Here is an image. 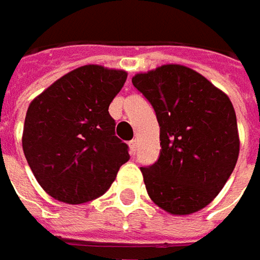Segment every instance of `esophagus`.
<instances>
[{
    "label": "esophagus",
    "mask_w": 260,
    "mask_h": 260,
    "mask_svg": "<svg viewBox=\"0 0 260 260\" xmlns=\"http://www.w3.org/2000/svg\"><path fill=\"white\" fill-rule=\"evenodd\" d=\"M128 147H130V155H136V150H137V140H132L130 143H128Z\"/></svg>",
    "instance_id": "1"
}]
</instances>
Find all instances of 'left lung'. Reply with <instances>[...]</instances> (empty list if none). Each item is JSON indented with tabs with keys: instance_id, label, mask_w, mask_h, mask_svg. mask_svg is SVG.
Here are the masks:
<instances>
[{
	"instance_id": "1",
	"label": "left lung",
	"mask_w": 260,
	"mask_h": 260,
	"mask_svg": "<svg viewBox=\"0 0 260 260\" xmlns=\"http://www.w3.org/2000/svg\"><path fill=\"white\" fill-rule=\"evenodd\" d=\"M132 82L152 104L160 127L159 159L140 168L147 194L169 214L200 211L223 189L239 157L230 98L176 63L136 74Z\"/></svg>"
}]
</instances>
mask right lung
I'll list each match as a JSON object with an SVG mask.
<instances>
[{
	"label": "right lung",
	"instance_id": "right-lung-1",
	"mask_svg": "<svg viewBox=\"0 0 260 260\" xmlns=\"http://www.w3.org/2000/svg\"><path fill=\"white\" fill-rule=\"evenodd\" d=\"M127 72L100 65L76 68L28 105L23 150L37 182L66 204L101 197L130 155L115 136L108 107Z\"/></svg>",
	"mask_w": 260,
	"mask_h": 260
}]
</instances>
